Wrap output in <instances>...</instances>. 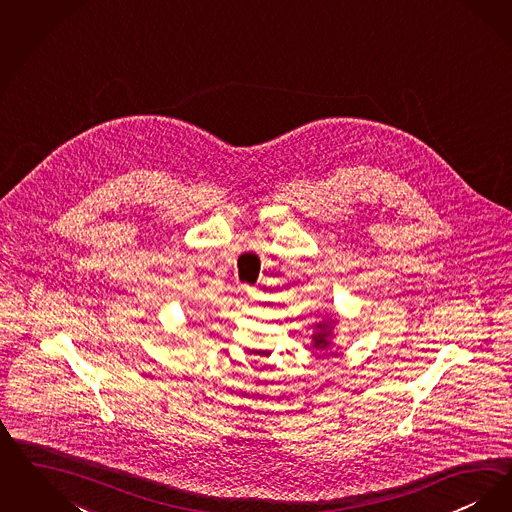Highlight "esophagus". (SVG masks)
Masks as SVG:
<instances>
[{"label":"esophagus","mask_w":512,"mask_h":512,"mask_svg":"<svg viewBox=\"0 0 512 512\" xmlns=\"http://www.w3.org/2000/svg\"><path fill=\"white\" fill-rule=\"evenodd\" d=\"M247 297H249V301H257L259 297H261V289L259 287H246Z\"/></svg>","instance_id":"1"}]
</instances>
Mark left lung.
<instances>
[{
  "mask_svg": "<svg viewBox=\"0 0 512 512\" xmlns=\"http://www.w3.org/2000/svg\"><path fill=\"white\" fill-rule=\"evenodd\" d=\"M326 326V324H324ZM318 328H322V324H318ZM328 343L322 339V335H318V339H316V347H326Z\"/></svg>",
  "mask_w": 512,
  "mask_h": 512,
  "instance_id": "8db88e82",
  "label": "left lung"
}]
</instances>
